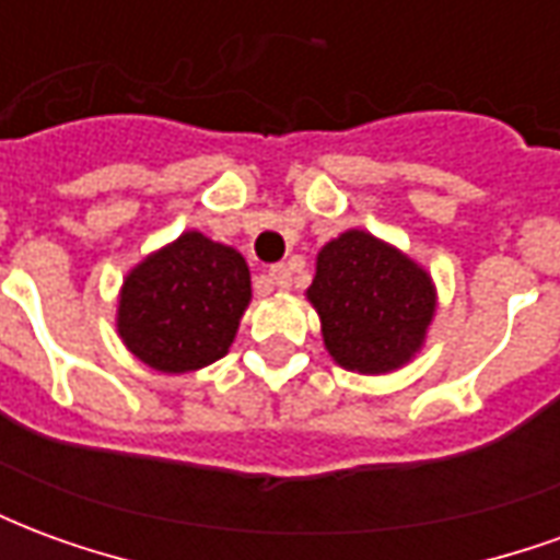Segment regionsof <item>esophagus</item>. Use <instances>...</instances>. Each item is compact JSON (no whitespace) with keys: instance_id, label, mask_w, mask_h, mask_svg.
Here are the masks:
<instances>
[{"instance_id":"obj_1","label":"esophagus","mask_w":560,"mask_h":560,"mask_svg":"<svg viewBox=\"0 0 560 560\" xmlns=\"http://www.w3.org/2000/svg\"><path fill=\"white\" fill-rule=\"evenodd\" d=\"M267 279L272 288H279V291H288L291 288V269L284 267V264H276V267H269Z\"/></svg>"}]
</instances>
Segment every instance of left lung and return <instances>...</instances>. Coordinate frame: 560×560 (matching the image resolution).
Segmentation results:
<instances>
[{
    "label": "left lung",
    "instance_id": "1",
    "mask_svg": "<svg viewBox=\"0 0 560 560\" xmlns=\"http://www.w3.org/2000/svg\"><path fill=\"white\" fill-rule=\"evenodd\" d=\"M305 296L320 315L329 357L360 375H387L411 363L438 305L432 276L365 231H345L317 252Z\"/></svg>",
    "mask_w": 560,
    "mask_h": 560
}]
</instances>
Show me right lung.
<instances>
[{
  "label": "right lung",
  "instance_id": "right-lung-1",
  "mask_svg": "<svg viewBox=\"0 0 560 560\" xmlns=\"http://www.w3.org/2000/svg\"><path fill=\"white\" fill-rule=\"evenodd\" d=\"M252 300L245 257L185 231L143 257L119 291L116 329L140 363L185 375L221 360Z\"/></svg>",
  "mask_w": 560,
  "mask_h": 560
}]
</instances>
